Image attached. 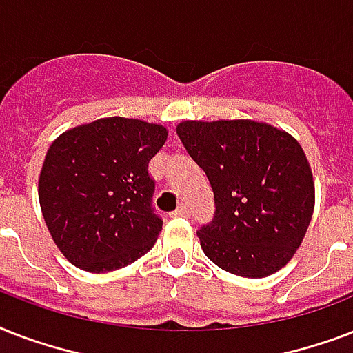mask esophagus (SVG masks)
Instances as JSON below:
<instances>
[{"label":"esophagus","instance_id":"34e87169","mask_svg":"<svg viewBox=\"0 0 353 353\" xmlns=\"http://www.w3.org/2000/svg\"><path fill=\"white\" fill-rule=\"evenodd\" d=\"M174 214H177V216H187V214H188L187 203H181V205H179V207H177L176 212H174Z\"/></svg>","mask_w":353,"mask_h":353}]
</instances>
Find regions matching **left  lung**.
<instances>
[{
    "label": "left lung",
    "instance_id": "obj_1",
    "mask_svg": "<svg viewBox=\"0 0 353 353\" xmlns=\"http://www.w3.org/2000/svg\"><path fill=\"white\" fill-rule=\"evenodd\" d=\"M176 132L214 192V218L198 231L207 258L245 279L284 268L315 205L301 144L279 128L243 119L185 121Z\"/></svg>",
    "mask_w": 353,
    "mask_h": 353
}]
</instances>
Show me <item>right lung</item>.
Instances as JSON below:
<instances>
[{
	"instance_id": "add662e5",
	"label": "right lung",
	"mask_w": 353,
	"mask_h": 353,
	"mask_svg": "<svg viewBox=\"0 0 353 353\" xmlns=\"http://www.w3.org/2000/svg\"><path fill=\"white\" fill-rule=\"evenodd\" d=\"M165 126L108 117L63 132L49 146L38 181L46 225L77 268L106 273L154 247L163 220L154 210L148 163Z\"/></svg>"
}]
</instances>
